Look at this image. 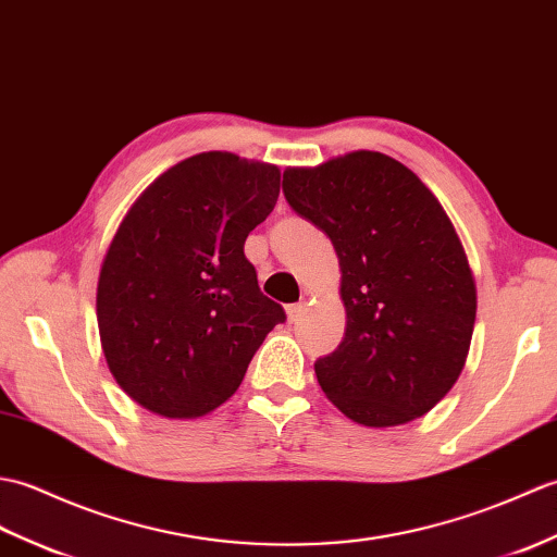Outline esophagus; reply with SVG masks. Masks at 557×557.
Wrapping results in <instances>:
<instances>
[{"label":"esophagus","instance_id":"1","mask_svg":"<svg viewBox=\"0 0 557 557\" xmlns=\"http://www.w3.org/2000/svg\"><path fill=\"white\" fill-rule=\"evenodd\" d=\"M302 314H305V302H293V305H288V319H290V321H300Z\"/></svg>","mask_w":557,"mask_h":557}]
</instances>
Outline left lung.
<instances>
[{
    "label": "left lung",
    "mask_w": 557,
    "mask_h": 557,
    "mask_svg": "<svg viewBox=\"0 0 557 557\" xmlns=\"http://www.w3.org/2000/svg\"><path fill=\"white\" fill-rule=\"evenodd\" d=\"M290 209L326 233L343 271L345 336L314 372L352 422L398 426L426 414L460 376L476 317L462 243L410 169L352 152L283 171Z\"/></svg>",
    "instance_id": "obj_1"
}]
</instances>
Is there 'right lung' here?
<instances>
[{"mask_svg":"<svg viewBox=\"0 0 557 557\" xmlns=\"http://www.w3.org/2000/svg\"><path fill=\"white\" fill-rule=\"evenodd\" d=\"M278 181L276 166L195 154L121 221L97 283V324L111 374L147 410L171 419L216 410L267 333L286 321L245 257Z\"/></svg>","mask_w":557,"mask_h":557,"instance_id":"right-lung-1","label":"right lung"}]
</instances>
